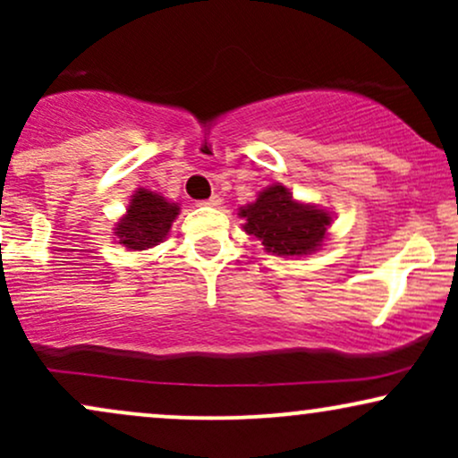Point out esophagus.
<instances>
[{
    "instance_id": "esophagus-1",
    "label": "esophagus",
    "mask_w": 458,
    "mask_h": 458,
    "mask_svg": "<svg viewBox=\"0 0 458 458\" xmlns=\"http://www.w3.org/2000/svg\"><path fill=\"white\" fill-rule=\"evenodd\" d=\"M199 204H207V207H219V204H222V198L211 196L208 199H202V202H199Z\"/></svg>"
}]
</instances>
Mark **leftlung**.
Masks as SVG:
<instances>
[{
    "label": "left lung",
    "instance_id": "8db88e82",
    "mask_svg": "<svg viewBox=\"0 0 458 458\" xmlns=\"http://www.w3.org/2000/svg\"><path fill=\"white\" fill-rule=\"evenodd\" d=\"M245 217V233L259 236L267 251L277 256H301L323 243L329 213L299 204L286 187L273 185L256 198V202L241 208Z\"/></svg>",
    "mask_w": 458,
    "mask_h": 458
}]
</instances>
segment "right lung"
<instances>
[{
    "instance_id": "obj_1",
    "label": "right lung",
    "mask_w": 458,
    "mask_h": 458,
    "mask_svg": "<svg viewBox=\"0 0 458 458\" xmlns=\"http://www.w3.org/2000/svg\"><path fill=\"white\" fill-rule=\"evenodd\" d=\"M178 215V204L167 202L157 193L140 189L131 199L127 215L120 219L115 236L118 243L127 250H148V247L159 245L165 234L170 233L172 222Z\"/></svg>"
}]
</instances>
